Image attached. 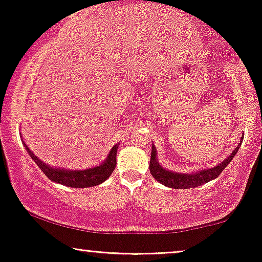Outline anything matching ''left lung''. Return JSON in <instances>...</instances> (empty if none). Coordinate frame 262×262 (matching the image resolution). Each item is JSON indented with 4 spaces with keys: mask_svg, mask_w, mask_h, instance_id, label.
Returning a JSON list of instances; mask_svg holds the SVG:
<instances>
[{
    "mask_svg": "<svg viewBox=\"0 0 262 262\" xmlns=\"http://www.w3.org/2000/svg\"><path fill=\"white\" fill-rule=\"evenodd\" d=\"M243 136L239 138L238 145L236 146L230 155L227 159L223 160V162L217 164L216 167L206 168V169H198L196 171H191V173H179V171H171L163 168L157 161V151L156 146L152 144L151 146V157H150V164L149 169L150 173L154 178L156 179L160 184H162L167 187L170 188H178V189H185V188H193L202 186L206 182H209L213 179H217L220 174L223 171L225 167L231 162L234 156L237 154L239 146L242 144Z\"/></svg>",
    "mask_w": 262,
    "mask_h": 262,
    "instance_id": "8db88e82",
    "label": "left lung"
}]
</instances>
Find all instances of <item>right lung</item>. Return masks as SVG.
<instances>
[{
	"instance_id": "add662e5",
	"label": "right lung",
	"mask_w": 262,
	"mask_h": 262,
	"mask_svg": "<svg viewBox=\"0 0 262 262\" xmlns=\"http://www.w3.org/2000/svg\"><path fill=\"white\" fill-rule=\"evenodd\" d=\"M21 137V136H20ZM23 144L26 148L28 155L32 157V160L37 163V166L40 168L42 173L48 177L50 180L57 184H60L63 186H68V187L73 188H87L93 187V186L102 184L110 178V175L113 173L114 168L117 166V150L119 146V143L112 146L110 150L108 155L99 166L88 168V169H67V168L62 167H51L46 164L44 161L39 160L37 156L34 155L33 151L28 148L26 143L24 142Z\"/></svg>"
}]
</instances>
